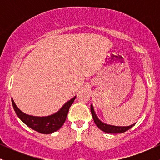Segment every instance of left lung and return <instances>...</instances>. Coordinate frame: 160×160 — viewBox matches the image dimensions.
Instances as JSON below:
<instances>
[{
  "mask_svg": "<svg viewBox=\"0 0 160 160\" xmlns=\"http://www.w3.org/2000/svg\"><path fill=\"white\" fill-rule=\"evenodd\" d=\"M91 113H92V115L93 120H94L95 125H96V126H98L102 131L104 132L111 133V134L122 133V132H125L126 131H127V130L129 129V128H131L133 126H135V124H132L128 126H113V125L104 123V122H102V120H99L98 117H97L92 104H91Z\"/></svg>",
  "mask_w": 160,
  "mask_h": 160,
  "instance_id": "8db88e82",
  "label": "left lung"
}]
</instances>
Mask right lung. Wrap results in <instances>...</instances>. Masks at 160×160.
I'll list each match as a JSON object with an SVG mask.
<instances>
[{"instance_id": "obj_1", "label": "right lung", "mask_w": 160, "mask_h": 160, "mask_svg": "<svg viewBox=\"0 0 160 160\" xmlns=\"http://www.w3.org/2000/svg\"><path fill=\"white\" fill-rule=\"evenodd\" d=\"M75 98L76 96L68 101L56 113L46 117H35L23 113L16 106L12 98V104L16 115L29 128L42 134H51L59 129L65 122L69 108L74 102Z\"/></svg>"}]
</instances>
